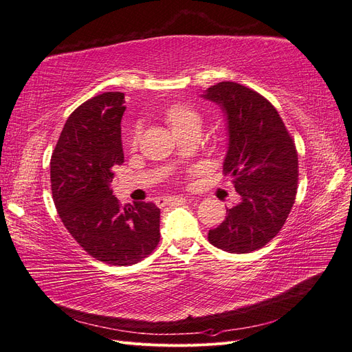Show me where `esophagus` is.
Masks as SVG:
<instances>
[{
	"label": "esophagus",
	"mask_w": 352,
	"mask_h": 352,
	"mask_svg": "<svg viewBox=\"0 0 352 352\" xmlns=\"http://www.w3.org/2000/svg\"><path fill=\"white\" fill-rule=\"evenodd\" d=\"M181 200H186V199L179 197V196H166V197H160L158 200H156V204H158L160 207H164L166 204L177 203V201H181Z\"/></svg>",
	"instance_id": "34e87169"
}]
</instances>
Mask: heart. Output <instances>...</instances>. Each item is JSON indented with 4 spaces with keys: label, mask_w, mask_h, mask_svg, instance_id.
Instances as JSON below:
<instances>
[{
    "label": "heart",
    "mask_w": 352,
    "mask_h": 352,
    "mask_svg": "<svg viewBox=\"0 0 352 352\" xmlns=\"http://www.w3.org/2000/svg\"><path fill=\"white\" fill-rule=\"evenodd\" d=\"M165 122L168 123V126L171 127V130L174 133H179V132H187V130H192V129H201V123L203 119L200 113L188 106V104H174V106L169 107L165 111ZM139 139V132L135 130L133 136H132V143L136 145Z\"/></svg>",
    "instance_id": "1"
}]
</instances>
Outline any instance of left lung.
Segmentation results:
<instances>
[{
  "instance_id": "left-lung-1",
  "label": "left lung",
  "mask_w": 352,
  "mask_h": 352,
  "mask_svg": "<svg viewBox=\"0 0 352 352\" xmlns=\"http://www.w3.org/2000/svg\"><path fill=\"white\" fill-rule=\"evenodd\" d=\"M203 97L226 116L228 152L223 173L233 178L241 201L209 230L216 248L246 254L263 248L281 230L297 192L298 158L278 111L256 91L223 81Z\"/></svg>"
}]
</instances>
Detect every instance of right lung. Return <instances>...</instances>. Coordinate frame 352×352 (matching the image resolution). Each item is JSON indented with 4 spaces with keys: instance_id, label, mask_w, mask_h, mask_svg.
<instances>
[{
    "instance_id": "add662e5",
    "label": "right lung",
    "mask_w": 352,
    "mask_h": 352,
    "mask_svg": "<svg viewBox=\"0 0 352 352\" xmlns=\"http://www.w3.org/2000/svg\"><path fill=\"white\" fill-rule=\"evenodd\" d=\"M123 93H102L68 117L50 160L52 196L72 238L93 258L132 265L160 242L161 210L153 203L120 204L113 168L124 161Z\"/></svg>"
}]
</instances>
